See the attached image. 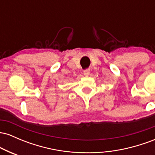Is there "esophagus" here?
Here are the masks:
<instances>
[{
    "instance_id": "34e87169",
    "label": "esophagus",
    "mask_w": 155,
    "mask_h": 155,
    "mask_svg": "<svg viewBox=\"0 0 155 155\" xmlns=\"http://www.w3.org/2000/svg\"><path fill=\"white\" fill-rule=\"evenodd\" d=\"M90 73V71L89 70V69H86V70L84 71V76H89Z\"/></svg>"
}]
</instances>
